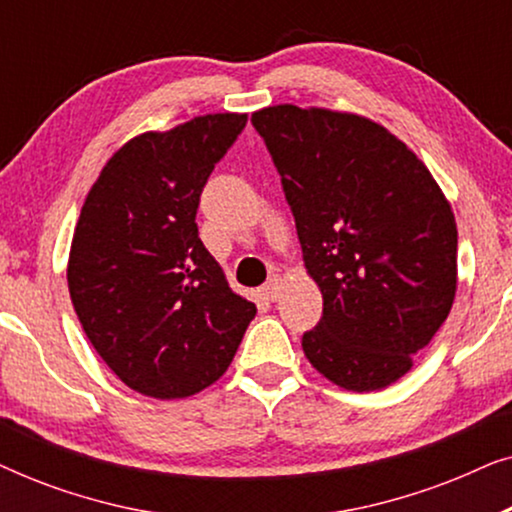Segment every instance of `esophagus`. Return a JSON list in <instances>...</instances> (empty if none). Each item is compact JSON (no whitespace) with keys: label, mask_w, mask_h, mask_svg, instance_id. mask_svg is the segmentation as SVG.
<instances>
[{"label":"esophagus","mask_w":512,"mask_h":512,"mask_svg":"<svg viewBox=\"0 0 512 512\" xmlns=\"http://www.w3.org/2000/svg\"><path fill=\"white\" fill-rule=\"evenodd\" d=\"M263 298H268V300H277L279 298V293H282V277H272L268 284L263 286Z\"/></svg>","instance_id":"obj_1"}]
</instances>
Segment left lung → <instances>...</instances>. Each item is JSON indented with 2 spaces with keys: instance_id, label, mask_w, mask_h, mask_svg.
<instances>
[{
  "instance_id": "8db88e82",
  "label": "left lung",
  "mask_w": 512,
  "mask_h": 512,
  "mask_svg": "<svg viewBox=\"0 0 512 512\" xmlns=\"http://www.w3.org/2000/svg\"><path fill=\"white\" fill-rule=\"evenodd\" d=\"M324 298L307 361L349 391L412 368L457 293V221L426 165L380 123L275 104L251 114Z\"/></svg>"
}]
</instances>
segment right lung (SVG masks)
<instances>
[{"instance_id":"obj_1","label":"right lung","mask_w":512,"mask_h":512,"mask_svg":"<svg viewBox=\"0 0 512 512\" xmlns=\"http://www.w3.org/2000/svg\"><path fill=\"white\" fill-rule=\"evenodd\" d=\"M247 114L144 132L102 167L76 223L67 284L90 345L118 380L172 401L226 373L256 305L198 237L200 193Z\"/></svg>"}]
</instances>
